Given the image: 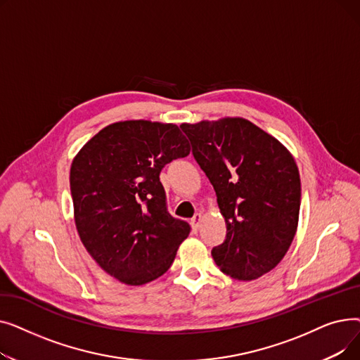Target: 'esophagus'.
Wrapping results in <instances>:
<instances>
[{
	"mask_svg": "<svg viewBox=\"0 0 360 360\" xmlns=\"http://www.w3.org/2000/svg\"><path fill=\"white\" fill-rule=\"evenodd\" d=\"M201 221H202V214H201V213H197V214L191 219V224H193V229H194V232H197V231L200 229Z\"/></svg>",
	"mask_w": 360,
	"mask_h": 360,
	"instance_id": "1",
	"label": "esophagus"
}]
</instances>
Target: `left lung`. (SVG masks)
Returning a JSON list of instances; mask_svg holds the SVG:
<instances>
[{
    "instance_id": "1",
    "label": "left lung",
    "mask_w": 360,
    "mask_h": 360,
    "mask_svg": "<svg viewBox=\"0 0 360 360\" xmlns=\"http://www.w3.org/2000/svg\"><path fill=\"white\" fill-rule=\"evenodd\" d=\"M210 179L226 239L212 250L226 276L250 281L271 271L295 238L300 176L290 151L243 118L182 124Z\"/></svg>"
}]
</instances>
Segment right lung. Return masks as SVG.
Masks as SVG:
<instances>
[{
	"mask_svg": "<svg viewBox=\"0 0 360 360\" xmlns=\"http://www.w3.org/2000/svg\"><path fill=\"white\" fill-rule=\"evenodd\" d=\"M175 124L113 122L74 158V221L91 258L112 277L141 286L172 266L190 224L167 213L159 179L165 165L190 155Z\"/></svg>",
	"mask_w": 360,
	"mask_h": 360,
	"instance_id": "1",
	"label": "right lung"
}]
</instances>
